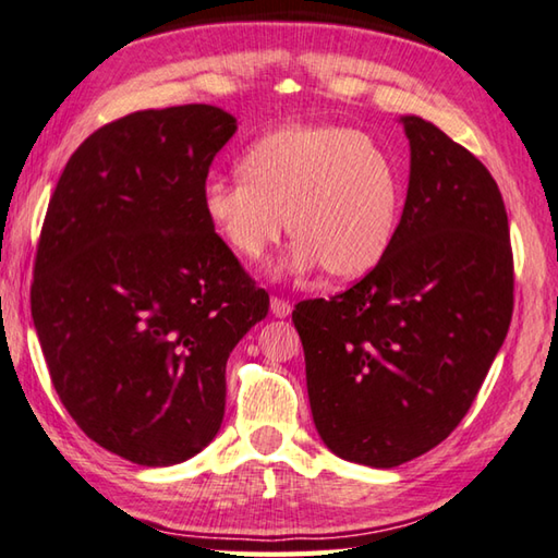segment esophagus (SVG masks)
I'll return each instance as SVG.
<instances>
[{
	"label": "esophagus",
	"instance_id": "esophagus-1",
	"mask_svg": "<svg viewBox=\"0 0 558 558\" xmlns=\"http://www.w3.org/2000/svg\"><path fill=\"white\" fill-rule=\"evenodd\" d=\"M290 311H293V305H290L288 300H282V298H278V295L270 298V313H272V315H276V317H288Z\"/></svg>",
	"mask_w": 558,
	"mask_h": 558
}]
</instances>
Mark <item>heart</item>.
<instances>
[{
  "label": "heart",
  "instance_id": "b5f03b06",
  "mask_svg": "<svg viewBox=\"0 0 558 558\" xmlns=\"http://www.w3.org/2000/svg\"><path fill=\"white\" fill-rule=\"evenodd\" d=\"M241 179L210 175L201 214L243 260H263L286 226L295 241L276 268L357 278L390 251L402 216V173L377 138L332 123H288L245 148ZM289 223H284V216Z\"/></svg>",
  "mask_w": 558,
  "mask_h": 558
}]
</instances>
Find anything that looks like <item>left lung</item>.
<instances>
[{
    "label": "left lung",
    "instance_id": "1",
    "mask_svg": "<svg viewBox=\"0 0 558 558\" xmlns=\"http://www.w3.org/2000/svg\"><path fill=\"white\" fill-rule=\"evenodd\" d=\"M400 123L410 183L392 247L350 290L293 311L317 435L377 470L429 452L462 422L514 307L497 181L435 123Z\"/></svg>",
    "mask_w": 558,
    "mask_h": 558
}]
</instances>
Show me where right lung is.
Segmentation results:
<instances>
[{"label": "right lung", "instance_id": "obj_1", "mask_svg": "<svg viewBox=\"0 0 558 558\" xmlns=\"http://www.w3.org/2000/svg\"><path fill=\"white\" fill-rule=\"evenodd\" d=\"M238 131L208 104L129 113L61 173L34 263L32 317L59 400L141 466L196 457L226 412V362L268 315L201 214V185Z\"/></svg>", "mask_w": 558, "mask_h": 558}]
</instances>
